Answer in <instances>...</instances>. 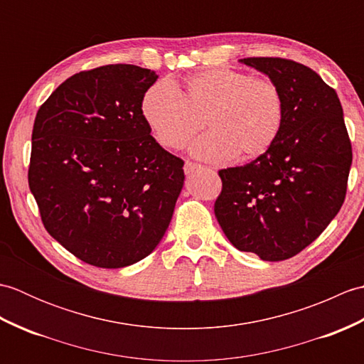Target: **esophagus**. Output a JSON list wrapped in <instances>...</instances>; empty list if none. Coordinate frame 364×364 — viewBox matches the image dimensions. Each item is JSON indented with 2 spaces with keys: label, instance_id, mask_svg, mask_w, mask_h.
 Returning a JSON list of instances; mask_svg holds the SVG:
<instances>
[{
  "label": "esophagus",
  "instance_id": "34e87169",
  "mask_svg": "<svg viewBox=\"0 0 364 364\" xmlns=\"http://www.w3.org/2000/svg\"><path fill=\"white\" fill-rule=\"evenodd\" d=\"M198 168H202V166H200V164H196V162H191V161H186V162H184V173H186V175L194 173L196 170H198Z\"/></svg>",
  "mask_w": 364,
  "mask_h": 364
}]
</instances>
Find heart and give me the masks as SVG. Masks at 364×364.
<instances>
[{
	"label": "heart",
	"mask_w": 364,
	"mask_h": 364,
	"mask_svg": "<svg viewBox=\"0 0 364 364\" xmlns=\"http://www.w3.org/2000/svg\"><path fill=\"white\" fill-rule=\"evenodd\" d=\"M142 117L158 144L180 150L205 125L211 133L192 145L206 161L253 159L272 149L284 123L277 84L230 68L189 76L183 84L156 82L145 92Z\"/></svg>",
	"instance_id": "1"
}]
</instances>
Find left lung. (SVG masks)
Listing matches in <instances>:
<instances>
[{"label":"left lung","instance_id":"left-lung-1","mask_svg":"<svg viewBox=\"0 0 364 364\" xmlns=\"http://www.w3.org/2000/svg\"><path fill=\"white\" fill-rule=\"evenodd\" d=\"M282 90L284 123L272 149L241 167L219 170L214 214L237 250L283 261L318 237L341 210L352 145L335 89L304 64L239 59Z\"/></svg>","mask_w":364,"mask_h":364}]
</instances>
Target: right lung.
I'll use <instances>...</instances> for the list:
<instances>
[{
    "label": "right lung",
    "instance_id": "obj_1",
    "mask_svg": "<svg viewBox=\"0 0 364 364\" xmlns=\"http://www.w3.org/2000/svg\"><path fill=\"white\" fill-rule=\"evenodd\" d=\"M158 75L112 64L65 80L37 111L29 189L46 231L87 264L119 269L156 249L184 184L141 105Z\"/></svg>",
    "mask_w": 364,
    "mask_h": 364
}]
</instances>
